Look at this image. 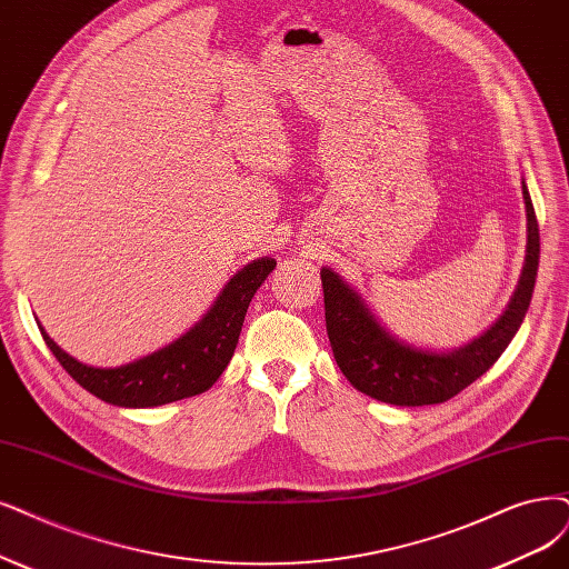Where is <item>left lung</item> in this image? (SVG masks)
Returning a JSON list of instances; mask_svg holds the SVG:
<instances>
[{"label": "left lung", "instance_id": "left-lung-1", "mask_svg": "<svg viewBox=\"0 0 569 569\" xmlns=\"http://www.w3.org/2000/svg\"><path fill=\"white\" fill-rule=\"evenodd\" d=\"M522 199L528 250L518 288L499 321L459 349L429 351L393 338L338 271L321 269L328 340L335 361L356 389L391 406H433L446 403L495 366L528 313L539 269V224L525 180Z\"/></svg>", "mask_w": 569, "mask_h": 569}]
</instances>
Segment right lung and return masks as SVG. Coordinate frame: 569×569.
<instances>
[{"instance_id":"1","label":"right lung","mask_w":569,"mask_h":569,"mask_svg":"<svg viewBox=\"0 0 569 569\" xmlns=\"http://www.w3.org/2000/svg\"><path fill=\"white\" fill-rule=\"evenodd\" d=\"M277 267L273 258L246 264L229 279L206 317L168 347L119 368H93L62 351L47 330L41 338L58 363L100 401L119 408H154L208 391L234 356L248 305Z\"/></svg>"}]
</instances>
